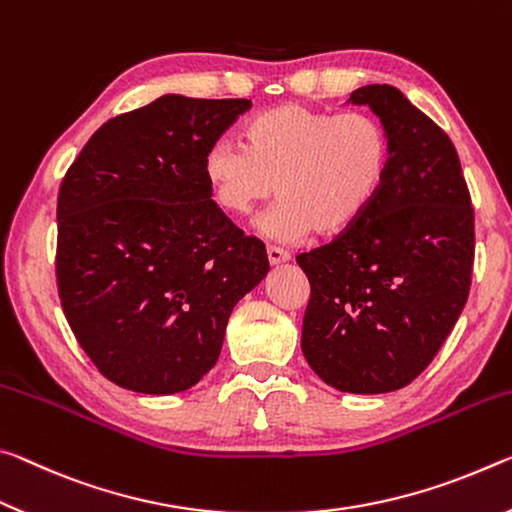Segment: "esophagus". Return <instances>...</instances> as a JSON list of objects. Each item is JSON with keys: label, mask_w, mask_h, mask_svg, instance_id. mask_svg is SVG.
I'll return each instance as SVG.
<instances>
[{"label": "esophagus", "mask_w": 512, "mask_h": 512, "mask_svg": "<svg viewBox=\"0 0 512 512\" xmlns=\"http://www.w3.org/2000/svg\"><path fill=\"white\" fill-rule=\"evenodd\" d=\"M267 261H270V265L288 263L290 261V254H288L286 249H281V247H267Z\"/></svg>", "instance_id": "1"}]
</instances>
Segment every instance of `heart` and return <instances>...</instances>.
I'll list each match as a JSON object with an SVG mask.
<instances>
[{"label":"heart","mask_w":512,"mask_h":512,"mask_svg":"<svg viewBox=\"0 0 512 512\" xmlns=\"http://www.w3.org/2000/svg\"><path fill=\"white\" fill-rule=\"evenodd\" d=\"M245 145L217 138L204 156V179L215 204L245 217L281 197L263 220L276 240L315 231L333 238L363 220L392 165V140L379 117L329 113L283 104L249 117Z\"/></svg>","instance_id":"obj_1"}]
</instances>
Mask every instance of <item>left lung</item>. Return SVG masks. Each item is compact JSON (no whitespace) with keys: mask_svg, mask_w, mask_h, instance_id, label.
<instances>
[{"mask_svg":"<svg viewBox=\"0 0 512 512\" xmlns=\"http://www.w3.org/2000/svg\"><path fill=\"white\" fill-rule=\"evenodd\" d=\"M392 165L363 220L299 254L311 283L301 351L324 383L381 395L415 381L454 329L472 283L474 208L454 142L395 86H363Z\"/></svg>","mask_w":512,"mask_h":512,"instance_id":"1","label":"left lung"}]
</instances>
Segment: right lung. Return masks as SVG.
<instances>
[{"label": "right lung", "instance_id": "1", "mask_svg": "<svg viewBox=\"0 0 512 512\" xmlns=\"http://www.w3.org/2000/svg\"><path fill=\"white\" fill-rule=\"evenodd\" d=\"M249 99L163 95L102 124L58 190L67 324L108 381L174 395L211 372L233 306L270 272L265 245L211 199L208 147Z\"/></svg>", "mask_w": 512, "mask_h": 512}]
</instances>
